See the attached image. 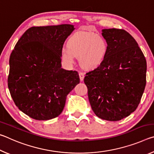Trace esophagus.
I'll return each mask as SVG.
<instances>
[{
	"mask_svg": "<svg viewBox=\"0 0 154 154\" xmlns=\"http://www.w3.org/2000/svg\"><path fill=\"white\" fill-rule=\"evenodd\" d=\"M79 78H80V80L81 81H83V78L85 77V73L83 72H79Z\"/></svg>",
	"mask_w": 154,
	"mask_h": 154,
	"instance_id": "34e87169",
	"label": "esophagus"
}]
</instances>
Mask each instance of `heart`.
I'll return each instance as SVG.
<instances>
[{
	"mask_svg": "<svg viewBox=\"0 0 154 154\" xmlns=\"http://www.w3.org/2000/svg\"><path fill=\"white\" fill-rule=\"evenodd\" d=\"M67 49H62V60L69 64L79 57L82 66L93 69L103 63L109 51V43L103 36L94 32L80 31L72 35L67 41Z\"/></svg>",
	"mask_w": 154,
	"mask_h": 154,
	"instance_id": "1",
	"label": "heart"
}]
</instances>
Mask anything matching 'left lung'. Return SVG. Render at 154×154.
I'll return each instance as SVG.
<instances>
[{
    "label": "left lung",
    "instance_id": "8db88e82",
    "mask_svg": "<svg viewBox=\"0 0 154 154\" xmlns=\"http://www.w3.org/2000/svg\"><path fill=\"white\" fill-rule=\"evenodd\" d=\"M109 43L100 66L88 72L84 83L94 113L99 118L118 121L136 110L146 85L147 62L134 38L122 29L102 30Z\"/></svg>",
    "mask_w": 154,
    "mask_h": 154
}]
</instances>
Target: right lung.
<instances>
[{"label":"right lung","instance_id":"right-lung-1","mask_svg":"<svg viewBox=\"0 0 154 154\" xmlns=\"http://www.w3.org/2000/svg\"><path fill=\"white\" fill-rule=\"evenodd\" d=\"M74 29L71 24L31 27L11 52L9 92L15 105L31 118L58 117L68 94L80 82L77 71L61 68L60 51Z\"/></svg>","mask_w":154,"mask_h":154}]
</instances>
